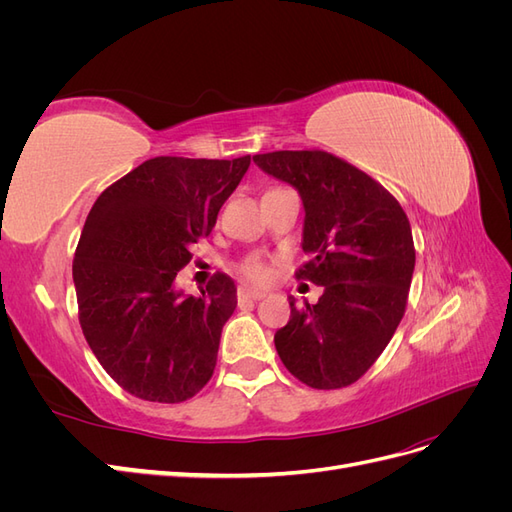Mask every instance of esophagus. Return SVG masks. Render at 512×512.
I'll return each instance as SVG.
<instances>
[{"label":"esophagus","mask_w":512,"mask_h":512,"mask_svg":"<svg viewBox=\"0 0 512 512\" xmlns=\"http://www.w3.org/2000/svg\"><path fill=\"white\" fill-rule=\"evenodd\" d=\"M262 297H265V292H260V290H252V288H239V292H237V299H239V303H247V301H260Z\"/></svg>","instance_id":"34e87169"}]
</instances>
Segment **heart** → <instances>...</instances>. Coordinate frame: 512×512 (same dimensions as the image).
Here are the masks:
<instances>
[{"label":"heart","mask_w":512,"mask_h":512,"mask_svg":"<svg viewBox=\"0 0 512 512\" xmlns=\"http://www.w3.org/2000/svg\"><path fill=\"white\" fill-rule=\"evenodd\" d=\"M239 273L252 284H267L273 277V262L262 256H252L241 262Z\"/></svg>","instance_id":"obj_1"}]
</instances>
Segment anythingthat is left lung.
<instances>
[{
    "label": "left lung",
    "mask_w": 512,
    "mask_h": 512,
    "mask_svg": "<svg viewBox=\"0 0 512 512\" xmlns=\"http://www.w3.org/2000/svg\"><path fill=\"white\" fill-rule=\"evenodd\" d=\"M254 162L299 190L309 260L294 277L324 288L316 305L288 297L277 354L312 389H344L378 361L406 314L416 260L408 215L376 179L329 151H271Z\"/></svg>",
    "instance_id": "left-lung-1"
}]
</instances>
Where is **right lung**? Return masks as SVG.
Masks as SVG:
<instances>
[{
	"label": "right lung",
	"mask_w": 512,
	"mask_h": 512,
	"mask_svg": "<svg viewBox=\"0 0 512 512\" xmlns=\"http://www.w3.org/2000/svg\"><path fill=\"white\" fill-rule=\"evenodd\" d=\"M250 162L151 158L87 215L72 262L79 322L106 374L138 399L179 404L213 376L235 282L215 273L200 297H183L175 277Z\"/></svg>",
	"instance_id": "right-lung-1"
}]
</instances>
